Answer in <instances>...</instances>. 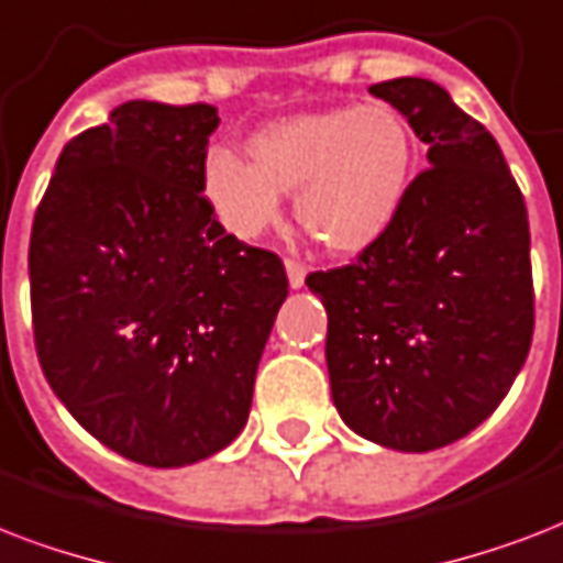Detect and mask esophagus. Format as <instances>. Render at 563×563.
<instances>
[{"label": "esophagus", "instance_id": "1", "mask_svg": "<svg viewBox=\"0 0 563 563\" xmlns=\"http://www.w3.org/2000/svg\"><path fill=\"white\" fill-rule=\"evenodd\" d=\"M285 269H287V282H290V287H294V290H296V287L305 285V273H308V267H305L302 261L287 258Z\"/></svg>", "mask_w": 563, "mask_h": 563}]
</instances>
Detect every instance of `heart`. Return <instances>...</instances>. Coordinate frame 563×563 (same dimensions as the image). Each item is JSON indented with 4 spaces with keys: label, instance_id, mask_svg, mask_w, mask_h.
Masks as SVG:
<instances>
[{
    "label": "heart",
    "instance_id": "b5f03b06",
    "mask_svg": "<svg viewBox=\"0 0 563 563\" xmlns=\"http://www.w3.org/2000/svg\"><path fill=\"white\" fill-rule=\"evenodd\" d=\"M250 161L208 155L202 194L217 220L255 241L296 194V220L331 252L373 246L402 211L417 167V137L390 104L308 111L250 137Z\"/></svg>",
    "mask_w": 563,
    "mask_h": 563
}]
</instances>
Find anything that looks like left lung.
I'll return each mask as SVG.
<instances>
[{"label": "left lung", "mask_w": 563, "mask_h": 563, "mask_svg": "<svg viewBox=\"0 0 563 563\" xmlns=\"http://www.w3.org/2000/svg\"><path fill=\"white\" fill-rule=\"evenodd\" d=\"M429 146L394 225L305 285L329 313L331 399L399 452L464 438L499 408L534 331L529 213L503 150L429 78L369 87Z\"/></svg>", "instance_id": "8db88e82"}]
</instances>
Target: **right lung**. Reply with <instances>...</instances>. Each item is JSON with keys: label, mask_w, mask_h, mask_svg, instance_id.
<instances>
[{"label": "right lung", "mask_w": 563, "mask_h": 563, "mask_svg": "<svg viewBox=\"0 0 563 563\" xmlns=\"http://www.w3.org/2000/svg\"><path fill=\"white\" fill-rule=\"evenodd\" d=\"M213 104L134 99L64 146L29 243L43 376L99 443L185 467L246 426L285 264L202 196Z\"/></svg>", "instance_id": "1"}]
</instances>
